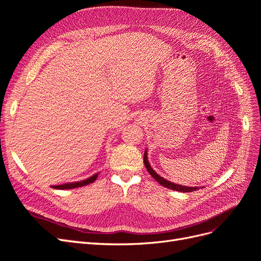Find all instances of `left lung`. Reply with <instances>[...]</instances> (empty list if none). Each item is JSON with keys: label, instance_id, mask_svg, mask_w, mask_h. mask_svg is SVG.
I'll list each match as a JSON object with an SVG mask.
<instances>
[{"label": "left lung", "instance_id": "left-lung-1", "mask_svg": "<svg viewBox=\"0 0 261 261\" xmlns=\"http://www.w3.org/2000/svg\"><path fill=\"white\" fill-rule=\"evenodd\" d=\"M144 163L146 165V168L148 170V172L150 173V175H151L158 183L161 184L162 186L167 187L169 189H173V191H177V192H181V193H189V192H194V191H198L199 187H189V186H181V185H177V184H174V183H171V181L164 179L163 177H161L160 175H158L156 173L152 170V168L150 167V164L147 160V151H145V154H144Z\"/></svg>", "mask_w": 261, "mask_h": 261}]
</instances>
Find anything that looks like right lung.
Returning a JSON list of instances; mask_svg holds the SVG:
<instances>
[{"label":"right lung","instance_id":"add662e5","mask_svg":"<svg viewBox=\"0 0 261 261\" xmlns=\"http://www.w3.org/2000/svg\"><path fill=\"white\" fill-rule=\"evenodd\" d=\"M97 177H98V174H94L91 177L84 179L82 181H75V183H67V184H63V185L52 186V188H55V189H72V188H76V187H82V186H86V185L93 183Z\"/></svg>","mask_w":261,"mask_h":261}]
</instances>
